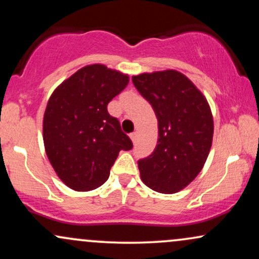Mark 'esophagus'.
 Wrapping results in <instances>:
<instances>
[{
    "label": "esophagus",
    "mask_w": 259,
    "mask_h": 259,
    "mask_svg": "<svg viewBox=\"0 0 259 259\" xmlns=\"http://www.w3.org/2000/svg\"><path fill=\"white\" fill-rule=\"evenodd\" d=\"M130 139H132V141L134 142V144H135L136 140H138V132H134V133L130 134Z\"/></svg>",
    "instance_id": "esophagus-1"
}]
</instances>
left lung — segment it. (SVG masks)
I'll use <instances>...</instances> for the list:
<instances>
[{"instance_id": "8db88e82", "label": "left lung", "mask_w": 259, "mask_h": 259, "mask_svg": "<svg viewBox=\"0 0 259 259\" xmlns=\"http://www.w3.org/2000/svg\"><path fill=\"white\" fill-rule=\"evenodd\" d=\"M158 120L153 153L138 162L144 184L160 194H175L203 168L213 141L214 123L204 95L174 69L133 76Z\"/></svg>"}]
</instances>
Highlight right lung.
<instances>
[{
    "label": "right lung",
    "instance_id": "1",
    "mask_svg": "<svg viewBox=\"0 0 259 259\" xmlns=\"http://www.w3.org/2000/svg\"><path fill=\"white\" fill-rule=\"evenodd\" d=\"M129 84V75L103 64L80 68L59 84L47 102L42 138L56 174L75 191L105 184L121 150L133 142L107 106Z\"/></svg>",
    "mask_w": 259,
    "mask_h": 259
}]
</instances>
